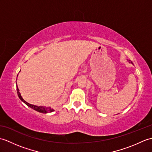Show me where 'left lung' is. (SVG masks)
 <instances>
[{
  "instance_id": "8db88e82",
  "label": "left lung",
  "mask_w": 152,
  "mask_h": 152,
  "mask_svg": "<svg viewBox=\"0 0 152 152\" xmlns=\"http://www.w3.org/2000/svg\"><path fill=\"white\" fill-rule=\"evenodd\" d=\"M129 63H132V62H131V61L129 60Z\"/></svg>"
}]
</instances>
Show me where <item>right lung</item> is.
<instances>
[{
  "label": "right lung",
  "mask_w": 152,
  "mask_h": 152,
  "mask_svg": "<svg viewBox=\"0 0 152 152\" xmlns=\"http://www.w3.org/2000/svg\"><path fill=\"white\" fill-rule=\"evenodd\" d=\"M18 75H17L18 77ZM16 87H17V91H18V95L19 96V98L21 99V101L23 102L25 104L27 105L28 106H29L30 108H33L34 110H36L37 112H39L41 113H44V114H47V113H50V112H52L54 111V110L53 108H51V107H46V106H38L36 105H33L29 104L27 102H26L25 100L22 98V96L21 95V93L19 92V89H18V87L17 85V82H16Z\"/></svg>",
  "instance_id": "obj_1"
}]
</instances>
